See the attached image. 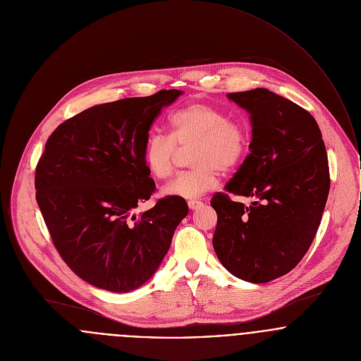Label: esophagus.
Instances as JSON below:
<instances>
[{
	"label": "esophagus",
	"mask_w": 361,
	"mask_h": 361,
	"mask_svg": "<svg viewBox=\"0 0 361 361\" xmlns=\"http://www.w3.org/2000/svg\"><path fill=\"white\" fill-rule=\"evenodd\" d=\"M188 206L190 210H199L203 206V203L200 200H189Z\"/></svg>",
	"instance_id": "1"
}]
</instances>
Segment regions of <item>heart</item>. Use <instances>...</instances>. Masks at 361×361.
Instances as JSON below:
<instances>
[{"instance_id":"obj_1","label":"heart","mask_w":361,"mask_h":361,"mask_svg":"<svg viewBox=\"0 0 361 361\" xmlns=\"http://www.w3.org/2000/svg\"><path fill=\"white\" fill-rule=\"evenodd\" d=\"M171 134L151 133L142 159L157 179L173 173L180 151L189 152V171L164 186V195L196 199L219 185L221 172L237 168L247 154L249 133L243 121L206 102H192L169 118Z\"/></svg>"}]
</instances>
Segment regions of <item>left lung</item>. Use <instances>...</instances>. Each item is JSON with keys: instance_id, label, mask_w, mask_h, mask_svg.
<instances>
[{"instance_id": "8db88e82", "label": "left lung", "mask_w": 361, "mask_h": 361, "mask_svg": "<svg viewBox=\"0 0 361 361\" xmlns=\"http://www.w3.org/2000/svg\"><path fill=\"white\" fill-rule=\"evenodd\" d=\"M250 114V154L224 192L212 197L217 213L213 246L223 266L250 283L293 270L310 249L331 188L329 164L314 116L264 88L228 94ZM256 197L249 208L231 195Z\"/></svg>"}]
</instances>
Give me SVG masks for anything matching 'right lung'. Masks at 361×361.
<instances>
[{"instance_id":"add662e5","label":"right lung","mask_w":361,"mask_h":361,"mask_svg":"<svg viewBox=\"0 0 361 361\" xmlns=\"http://www.w3.org/2000/svg\"><path fill=\"white\" fill-rule=\"evenodd\" d=\"M180 94L162 90L90 108L50 134L37 161L36 202L53 245L98 288L127 293L144 284L188 214L185 199L173 196L133 214L155 192L142 159L148 131Z\"/></svg>"}]
</instances>
